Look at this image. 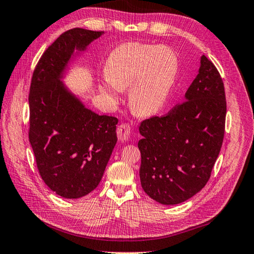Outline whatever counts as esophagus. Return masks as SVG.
Wrapping results in <instances>:
<instances>
[{
  "label": "esophagus",
  "mask_w": 254,
  "mask_h": 254,
  "mask_svg": "<svg viewBox=\"0 0 254 254\" xmlns=\"http://www.w3.org/2000/svg\"><path fill=\"white\" fill-rule=\"evenodd\" d=\"M117 137L121 142H126L131 137V130L130 126L128 124H122L120 127L117 128Z\"/></svg>",
  "instance_id": "obj_1"
}]
</instances>
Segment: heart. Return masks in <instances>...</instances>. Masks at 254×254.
I'll use <instances>...</instances> for the list:
<instances>
[{
  "instance_id": "b5f03b06",
  "label": "heart",
  "mask_w": 254,
  "mask_h": 254,
  "mask_svg": "<svg viewBox=\"0 0 254 254\" xmlns=\"http://www.w3.org/2000/svg\"><path fill=\"white\" fill-rule=\"evenodd\" d=\"M179 70L174 51L164 46L128 42L115 48L105 63L100 91L112 104L129 88L128 103L138 116H151L164 108Z\"/></svg>"
}]
</instances>
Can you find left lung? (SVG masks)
Here are the masks:
<instances>
[{
    "instance_id": "1",
    "label": "left lung",
    "mask_w": 254,
    "mask_h": 254,
    "mask_svg": "<svg viewBox=\"0 0 254 254\" xmlns=\"http://www.w3.org/2000/svg\"><path fill=\"white\" fill-rule=\"evenodd\" d=\"M225 117L223 80L202 55L184 102L166 116L140 124V182L150 198L165 205L179 204L204 187L222 148Z\"/></svg>"
}]
</instances>
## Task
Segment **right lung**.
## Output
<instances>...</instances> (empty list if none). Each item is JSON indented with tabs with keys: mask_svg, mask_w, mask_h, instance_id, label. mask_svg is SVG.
<instances>
[{
	"mask_svg": "<svg viewBox=\"0 0 254 254\" xmlns=\"http://www.w3.org/2000/svg\"><path fill=\"white\" fill-rule=\"evenodd\" d=\"M103 33L82 28L62 33L32 75L29 141L43 182L66 199L98 187L117 142V118L88 109L64 81L72 62Z\"/></svg>",
	"mask_w": 254,
	"mask_h": 254,
	"instance_id": "1",
	"label": "right lung"
}]
</instances>
